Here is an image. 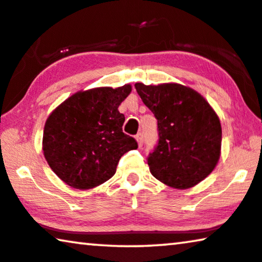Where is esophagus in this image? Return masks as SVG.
<instances>
[{"label": "esophagus", "mask_w": 262, "mask_h": 262, "mask_svg": "<svg viewBox=\"0 0 262 262\" xmlns=\"http://www.w3.org/2000/svg\"><path fill=\"white\" fill-rule=\"evenodd\" d=\"M135 139H136V141H138V145L141 147L143 143V135L141 134V133H139V134L135 135Z\"/></svg>", "instance_id": "esophagus-1"}]
</instances>
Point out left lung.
<instances>
[{
  "label": "left lung",
  "instance_id": "1",
  "mask_svg": "<svg viewBox=\"0 0 262 262\" xmlns=\"http://www.w3.org/2000/svg\"><path fill=\"white\" fill-rule=\"evenodd\" d=\"M142 102L158 121L159 140L147 158L149 171L176 189L197 185L219 163L222 128L203 96L177 83H136Z\"/></svg>",
  "mask_w": 262,
  "mask_h": 262
}]
</instances>
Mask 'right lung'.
Masks as SVG:
<instances>
[{
	"instance_id": "1",
	"label": "right lung",
	"mask_w": 262,
	"mask_h": 262,
	"mask_svg": "<svg viewBox=\"0 0 262 262\" xmlns=\"http://www.w3.org/2000/svg\"><path fill=\"white\" fill-rule=\"evenodd\" d=\"M129 84L78 91L51 113L43 128V156L62 182L79 190L112 178L121 157L138 148L124 134L119 106L130 94Z\"/></svg>"
}]
</instances>
